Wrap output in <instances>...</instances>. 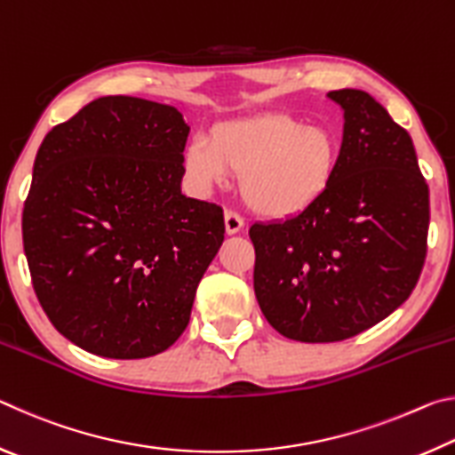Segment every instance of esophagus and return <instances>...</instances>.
<instances>
[{
  "label": "esophagus",
  "instance_id": "34e87169",
  "mask_svg": "<svg viewBox=\"0 0 455 455\" xmlns=\"http://www.w3.org/2000/svg\"><path fill=\"white\" fill-rule=\"evenodd\" d=\"M244 227V219L235 211H225V228L228 235H236Z\"/></svg>",
  "mask_w": 455,
  "mask_h": 455
}]
</instances>
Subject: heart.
Masks as SVG:
<instances>
[{
	"instance_id": "obj_1",
	"label": "heart",
	"mask_w": 455,
	"mask_h": 455,
	"mask_svg": "<svg viewBox=\"0 0 455 455\" xmlns=\"http://www.w3.org/2000/svg\"><path fill=\"white\" fill-rule=\"evenodd\" d=\"M337 164L339 140L327 126L283 112L220 122L184 150V171L200 190L241 174L246 204L267 217L309 209L331 187Z\"/></svg>"
}]
</instances>
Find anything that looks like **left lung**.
<instances>
[{"mask_svg": "<svg viewBox=\"0 0 455 455\" xmlns=\"http://www.w3.org/2000/svg\"><path fill=\"white\" fill-rule=\"evenodd\" d=\"M343 144L333 182L287 220L255 222V295L281 335L333 343L402 305L427 252L429 188L407 134L373 96L333 90Z\"/></svg>", "mask_w": 455, "mask_h": 455, "instance_id": "left-lung-1", "label": "left lung"}]
</instances>
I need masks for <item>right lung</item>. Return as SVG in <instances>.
<instances>
[{
  "label": "right lung",
  "mask_w": 455,
  "mask_h": 455,
  "mask_svg": "<svg viewBox=\"0 0 455 455\" xmlns=\"http://www.w3.org/2000/svg\"><path fill=\"white\" fill-rule=\"evenodd\" d=\"M174 106L98 98L37 150L21 233L44 313L94 355L142 359L182 335L225 241L222 209L180 192Z\"/></svg>",
  "instance_id": "1"
}]
</instances>
